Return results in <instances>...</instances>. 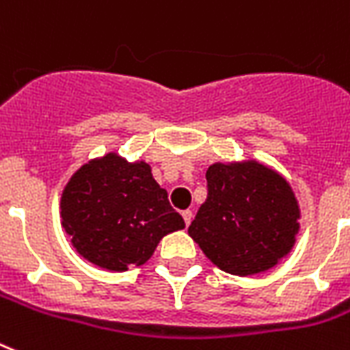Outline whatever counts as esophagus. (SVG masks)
Returning a JSON list of instances; mask_svg holds the SVG:
<instances>
[{
  "label": "esophagus",
  "instance_id": "obj_1",
  "mask_svg": "<svg viewBox=\"0 0 350 350\" xmlns=\"http://www.w3.org/2000/svg\"><path fill=\"white\" fill-rule=\"evenodd\" d=\"M183 219H184V222H186V226H189V224H191V219H193V211H189V209L183 211Z\"/></svg>",
  "mask_w": 350,
  "mask_h": 350
}]
</instances>
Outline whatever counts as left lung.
I'll use <instances>...</instances> for the list:
<instances>
[{"label":"left lung","mask_w":350,"mask_h":350,"mask_svg":"<svg viewBox=\"0 0 350 350\" xmlns=\"http://www.w3.org/2000/svg\"><path fill=\"white\" fill-rule=\"evenodd\" d=\"M206 180L208 198L188 233L217 267L258 275L289 254L300 208L280 173L258 161L215 162Z\"/></svg>","instance_id":"obj_1"}]
</instances>
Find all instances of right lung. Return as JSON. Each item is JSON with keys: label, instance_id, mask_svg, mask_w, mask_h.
<instances>
[{"label": "right lung", "instance_id": "obj_1", "mask_svg": "<svg viewBox=\"0 0 350 350\" xmlns=\"http://www.w3.org/2000/svg\"><path fill=\"white\" fill-rule=\"evenodd\" d=\"M61 219L75 251L108 271L146 264L162 237L184 229L150 164L117 153L86 162L72 175Z\"/></svg>", "mask_w": 350, "mask_h": 350}]
</instances>
